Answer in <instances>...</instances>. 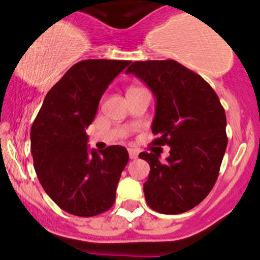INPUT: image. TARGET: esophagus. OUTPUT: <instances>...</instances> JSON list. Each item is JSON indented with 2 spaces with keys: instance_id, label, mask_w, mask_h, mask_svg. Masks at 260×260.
Wrapping results in <instances>:
<instances>
[{
  "instance_id": "1",
  "label": "esophagus",
  "mask_w": 260,
  "mask_h": 260,
  "mask_svg": "<svg viewBox=\"0 0 260 260\" xmlns=\"http://www.w3.org/2000/svg\"><path fill=\"white\" fill-rule=\"evenodd\" d=\"M128 154H129L131 159H135L138 157V152L133 148H128Z\"/></svg>"
}]
</instances>
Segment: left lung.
I'll list each match as a JSON object with an SVG mask.
<instances>
[{
    "instance_id": "8db88e82",
    "label": "left lung",
    "mask_w": 260,
    "mask_h": 260,
    "mask_svg": "<svg viewBox=\"0 0 260 260\" xmlns=\"http://www.w3.org/2000/svg\"><path fill=\"white\" fill-rule=\"evenodd\" d=\"M157 99L152 145L170 146L166 162L142 152L149 164L147 204L161 214H181L201 203L219 176L228 146L226 117L219 96L199 74L175 60L135 61L127 69Z\"/></svg>"
}]
</instances>
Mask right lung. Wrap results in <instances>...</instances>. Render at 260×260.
Returning <instances> with one entry per match:
<instances>
[{"label": "right lung", "instance_id": "right-lung-1", "mask_svg": "<svg viewBox=\"0 0 260 260\" xmlns=\"http://www.w3.org/2000/svg\"><path fill=\"white\" fill-rule=\"evenodd\" d=\"M129 60H81L46 94L31 127L34 169L51 200L69 214L90 217L109 210L128 162L123 146L88 151L85 128L99 101Z\"/></svg>", "mask_w": 260, "mask_h": 260}]
</instances>
